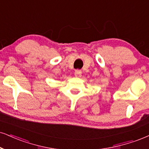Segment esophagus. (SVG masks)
<instances>
[{"mask_svg":"<svg viewBox=\"0 0 149 149\" xmlns=\"http://www.w3.org/2000/svg\"><path fill=\"white\" fill-rule=\"evenodd\" d=\"M74 75L77 77H80L81 76V71L79 70H77L74 72Z\"/></svg>","mask_w":149,"mask_h":149,"instance_id":"obj_1","label":"esophagus"}]
</instances>
